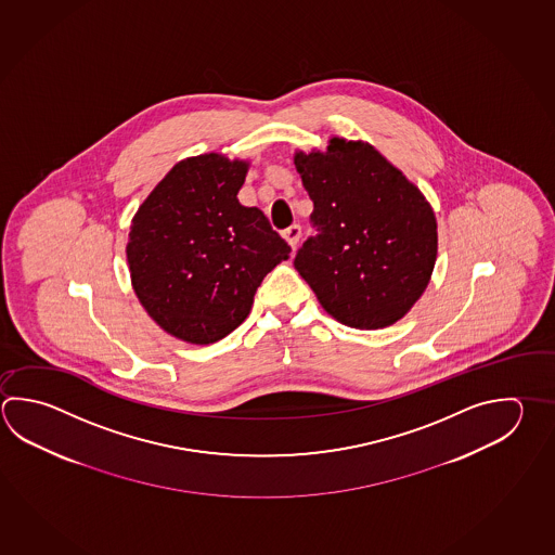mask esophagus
<instances>
[{
	"mask_svg": "<svg viewBox=\"0 0 555 555\" xmlns=\"http://www.w3.org/2000/svg\"><path fill=\"white\" fill-rule=\"evenodd\" d=\"M300 235H302V228H300L298 223H294L288 230H284L283 233L284 240L288 241V245H291L293 249L296 247V243L300 241Z\"/></svg>",
	"mask_w": 555,
	"mask_h": 555,
	"instance_id": "34e87169",
	"label": "esophagus"
}]
</instances>
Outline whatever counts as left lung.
Masks as SVG:
<instances>
[{
  "label": "left lung",
  "instance_id": "obj_1",
  "mask_svg": "<svg viewBox=\"0 0 555 555\" xmlns=\"http://www.w3.org/2000/svg\"><path fill=\"white\" fill-rule=\"evenodd\" d=\"M314 235L294 267L327 314L357 330L395 324L426 291L438 233L428 202L373 146L334 137L327 153H296Z\"/></svg>",
  "mask_w": 555,
  "mask_h": 555
}]
</instances>
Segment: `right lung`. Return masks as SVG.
<instances>
[{
    "label": "right lung",
    "instance_id": "right-lung-1",
    "mask_svg": "<svg viewBox=\"0 0 555 555\" xmlns=\"http://www.w3.org/2000/svg\"><path fill=\"white\" fill-rule=\"evenodd\" d=\"M247 163L216 153L178 163L137 211L127 261L139 302L165 332L214 344L249 315L291 245L237 199Z\"/></svg>",
    "mask_w": 555,
    "mask_h": 555
}]
</instances>
